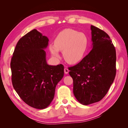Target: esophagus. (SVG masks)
Returning a JSON list of instances; mask_svg holds the SVG:
<instances>
[{
    "label": "esophagus",
    "mask_w": 128,
    "mask_h": 128,
    "mask_svg": "<svg viewBox=\"0 0 128 128\" xmlns=\"http://www.w3.org/2000/svg\"><path fill=\"white\" fill-rule=\"evenodd\" d=\"M64 73L66 74H67L69 72L68 69L67 68H65L64 69Z\"/></svg>",
    "instance_id": "34e87169"
}]
</instances>
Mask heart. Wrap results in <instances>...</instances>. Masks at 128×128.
Returning <instances> with one entry per match:
<instances>
[{
  "label": "heart",
  "mask_w": 128,
  "mask_h": 128,
  "mask_svg": "<svg viewBox=\"0 0 128 128\" xmlns=\"http://www.w3.org/2000/svg\"><path fill=\"white\" fill-rule=\"evenodd\" d=\"M88 38L83 32L72 29L61 31L56 38L54 45H50V50L53 56L59 59V51H63L66 61L75 64L82 60L86 51Z\"/></svg>",
  "instance_id": "b5f03b06"
}]
</instances>
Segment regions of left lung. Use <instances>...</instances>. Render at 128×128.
<instances>
[{
  "instance_id": "1",
  "label": "left lung",
  "mask_w": 128,
  "mask_h": 128,
  "mask_svg": "<svg viewBox=\"0 0 128 128\" xmlns=\"http://www.w3.org/2000/svg\"><path fill=\"white\" fill-rule=\"evenodd\" d=\"M92 49L80 62L69 67L73 80V93L78 101L88 105L100 101L116 75V51L110 36L91 26Z\"/></svg>"
}]
</instances>
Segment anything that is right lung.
<instances>
[{"label":"right lung","mask_w":128,"mask_h":128,"mask_svg":"<svg viewBox=\"0 0 128 128\" xmlns=\"http://www.w3.org/2000/svg\"><path fill=\"white\" fill-rule=\"evenodd\" d=\"M48 38L36 29L18 40L10 62L12 81L21 99L37 109L48 107L53 100L57 84L64 75V67L48 65L45 49Z\"/></svg>","instance_id":"right-lung-1"}]
</instances>
